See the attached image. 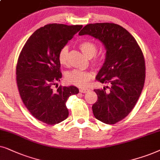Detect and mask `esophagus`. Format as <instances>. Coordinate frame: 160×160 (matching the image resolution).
I'll return each instance as SVG.
<instances>
[{
	"label": "esophagus",
	"instance_id": "obj_1",
	"mask_svg": "<svg viewBox=\"0 0 160 160\" xmlns=\"http://www.w3.org/2000/svg\"><path fill=\"white\" fill-rule=\"evenodd\" d=\"M89 91L88 88H80V93H86Z\"/></svg>",
	"mask_w": 160,
	"mask_h": 160
}]
</instances>
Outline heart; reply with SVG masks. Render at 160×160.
Returning a JSON list of instances; mask_svg holds the SVG:
<instances>
[{
	"label": "heart",
	"instance_id": "obj_1",
	"mask_svg": "<svg viewBox=\"0 0 160 160\" xmlns=\"http://www.w3.org/2000/svg\"><path fill=\"white\" fill-rule=\"evenodd\" d=\"M80 49L88 58H92L97 52V47L95 43L91 41H83L80 44ZM68 55H69V48L64 46L61 49L58 54V60L61 65L67 66L68 63ZM95 63L99 64L100 60L97 59ZM93 78V74L91 72L81 71V70H73L67 72L65 76L66 81L69 84L74 85L78 87H86Z\"/></svg>",
	"mask_w": 160,
	"mask_h": 160
}]
</instances>
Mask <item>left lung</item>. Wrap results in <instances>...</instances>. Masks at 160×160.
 Returning a JSON list of instances; mask_svg holds the SVG:
<instances>
[{
  "label": "left lung",
  "mask_w": 160,
  "mask_h": 160,
  "mask_svg": "<svg viewBox=\"0 0 160 160\" xmlns=\"http://www.w3.org/2000/svg\"><path fill=\"white\" fill-rule=\"evenodd\" d=\"M79 35L91 36L105 46V60L96 79L110 87L108 91L105 86L93 90L98 99L92 110L98 120L114 124L132 111L142 92L146 77L142 50L126 29L114 23L88 24Z\"/></svg>",
  "instance_id": "obj_1"
}]
</instances>
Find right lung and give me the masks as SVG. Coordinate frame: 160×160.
Here are the masks:
<instances>
[{
	"instance_id": "obj_1",
	"label": "right lung",
	"mask_w": 160,
	"mask_h": 160,
	"mask_svg": "<svg viewBox=\"0 0 160 160\" xmlns=\"http://www.w3.org/2000/svg\"><path fill=\"white\" fill-rule=\"evenodd\" d=\"M82 25L48 24L32 34L25 44L17 64V83L23 103L33 117L49 125L69 116L66 102L78 94L75 86H52L62 77L58 60L60 50Z\"/></svg>"
}]
</instances>
